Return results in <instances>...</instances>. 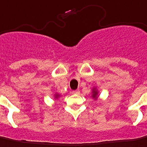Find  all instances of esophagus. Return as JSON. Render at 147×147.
Returning a JSON list of instances; mask_svg holds the SVG:
<instances>
[{"label": "esophagus", "instance_id": "1", "mask_svg": "<svg viewBox=\"0 0 147 147\" xmlns=\"http://www.w3.org/2000/svg\"><path fill=\"white\" fill-rule=\"evenodd\" d=\"M72 93L75 94V95H80V90H76V91H72Z\"/></svg>", "mask_w": 147, "mask_h": 147}]
</instances>
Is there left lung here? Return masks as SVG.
<instances>
[{"instance_id": "8db88e82", "label": "left lung", "mask_w": 147, "mask_h": 147, "mask_svg": "<svg viewBox=\"0 0 147 147\" xmlns=\"http://www.w3.org/2000/svg\"><path fill=\"white\" fill-rule=\"evenodd\" d=\"M91 97L92 98H94V99H96V98H98V91L97 90V88H92V91H91Z\"/></svg>"}]
</instances>
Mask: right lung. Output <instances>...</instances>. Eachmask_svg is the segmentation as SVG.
Masks as SVG:
<instances>
[{
    "label": "right lung",
    "mask_w": 147,
    "mask_h": 147,
    "mask_svg": "<svg viewBox=\"0 0 147 147\" xmlns=\"http://www.w3.org/2000/svg\"><path fill=\"white\" fill-rule=\"evenodd\" d=\"M59 97H60V95H59V94H58V93H56V94L54 95V98H56V99H57V98H59Z\"/></svg>",
    "instance_id": "1"
}]
</instances>
